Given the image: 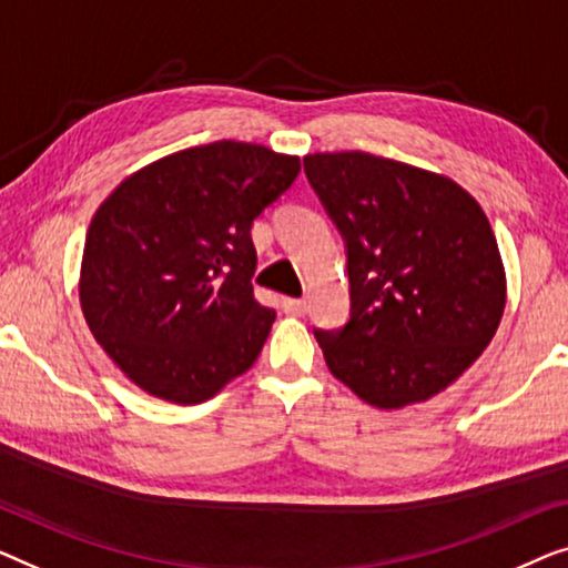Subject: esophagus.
Returning a JSON list of instances; mask_svg holds the SVG:
<instances>
[{
	"label": "esophagus",
	"mask_w": 568,
	"mask_h": 568,
	"mask_svg": "<svg viewBox=\"0 0 568 568\" xmlns=\"http://www.w3.org/2000/svg\"><path fill=\"white\" fill-rule=\"evenodd\" d=\"M283 311L291 316H303L308 311V303L301 298H283Z\"/></svg>",
	"instance_id": "1"
}]
</instances>
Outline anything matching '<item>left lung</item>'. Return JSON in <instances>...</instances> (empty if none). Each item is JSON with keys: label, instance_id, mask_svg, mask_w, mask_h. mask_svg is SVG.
I'll list each match as a JSON object with an SVG mask.
<instances>
[{"label": "left lung", "instance_id": "obj_1", "mask_svg": "<svg viewBox=\"0 0 568 568\" xmlns=\"http://www.w3.org/2000/svg\"><path fill=\"white\" fill-rule=\"evenodd\" d=\"M347 242L349 322L316 332L326 367L378 409L443 394L499 329L507 273L491 223L458 182L367 151L303 156Z\"/></svg>", "mask_w": 568, "mask_h": 568}]
</instances>
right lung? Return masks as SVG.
<instances>
[{"instance_id": "add662e5", "label": "right lung", "mask_w": 568, "mask_h": 568, "mask_svg": "<svg viewBox=\"0 0 568 568\" xmlns=\"http://www.w3.org/2000/svg\"><path fill=\"white\" fill-rule=\"evenodd\" d=\"M301 159L213 141L156 159L92 215L79 303L128 381L172 404H203L262 353L275 311L254 298L252 221Z\"/></svg>"}]
</instances>
